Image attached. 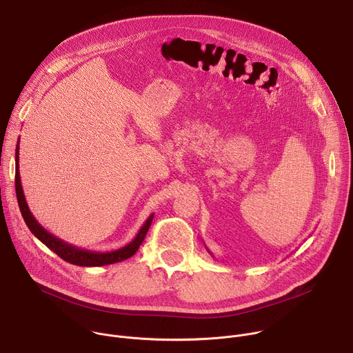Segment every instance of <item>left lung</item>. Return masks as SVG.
I'll return each instance as SVG.
<instances>
[{
	"mask_svg": "<svg viewBox=\"0 0 353 353\" xmlns=\"http://www.w3.org/2000/svg\"><path fill=\"white\" fill-rule=\"evenodd\" d=\"M208 251H210V250H208ZM210 253H211V251H210Z\"/></svg>",
	"mask_w": 353,
	"mask_h": 353,
	"instance_id": "8db88e82",
	"label": "left lung"
}]
</instances>
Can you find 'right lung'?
Returning a JSON list of instances; mask_svg holds the SVG:
<instances>
[{
  "label": "right lung",
  "mask_w": 353,
  "mask_h": 353,
  "mask_svg": "<svg viewBox=\"0 0 353 353\" xmlns=\"http://www.w3.org/2000/svg\"><path fill=\"white\" fill-rule=\"evenodd\" d=\"M15 191H17V198H18V204H19V210L21 214L23 216V221L26 223V226L29 228V230L43 243L46 244L50 250L54 251V253L61 257L64 261L74 264V265H79V267H102V265H109V264H114V263H120L124 261L130 257H132L137 250L139 248V245L142 244L146 232L152 223L154 219V214H150L149 218L145 221V223L142 225V228L138 230L137 236L134 237V240H131L128 244H125L124 247L119 248V250H113V251H108V253H97V251H90V250H85L77 245H72L59 237H56L54 234H52L50 232H47L37 221L36 218L32 215L28 203L25 199V194H23V188L21 184V176H19V141L17 145V150H15Z\"/></svg>",
  "instance_id": "right-lung-1"
}]
</instances>
